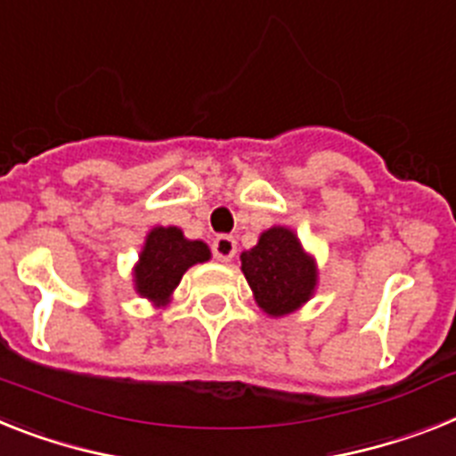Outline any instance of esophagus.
Instances as JSON below:
<instances>
[{
  "mask_svg": "<svg viewBox=\"0 0 456 456\" xmlns=\"http://www.w3.org/2000/svg\"><path fill=\"white\" fill-rule=\"evenodd\" d=\"M213 255H216L217 262H232L236 255V240L232 236H217L213 240Z\"/></svg>",
  "mask_w": 456,
  "mask_h": 456,
  "instance_id": "34e87169",
  "label": "esophagus"
}]
</instances>
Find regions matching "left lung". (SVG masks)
I'll return each mask as SVG.
<instances>
[{
	"label": "left lung",
	"mask_w": 456,
	"mask_h": 456,
	"mask_svg": "<svg viewBox=\"0 0 456 456\" xmlns=\"http://www.w3.org/2000/svg\"><path fill=\"white\" fill-rule=\"evenodd\" d=\"M240 271L255 304L269 317L299 311L317 289V262L297 232L285 224L264 229L257 246L240 252Z\"/></svg>",
	"instance_id": "left-lung-1"
}]
</instances>
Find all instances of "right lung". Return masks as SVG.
<instances>
[{
  "label": "right lung",
  "mask_w": 456,
  "mask_h": 456,
  "mask_svg": "<svg viewBox=\"0 0 456 456\" xmlns=\"http://www.w3.org/2000/svg\"><path fill=\"white\" fill-rule=\"evenodd\" d=\"M208 259L210 248L204 240L185 239L178 227H152L132 269L134 289L155 308H164L174 299L185 271Z\"/></svg>",
  "instance_id": "1"
}]
</instances>
